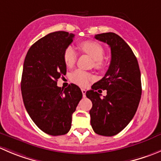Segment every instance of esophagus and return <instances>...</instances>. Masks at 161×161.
Returning a JSON list of instances; mask_svg holds the SVG:
<instances>
[{
	"mask_svg": "<svg viewBox=\"0 0 161 161\" xmlns=\"http://www.w3.org/2000/svg\"><path fill=\"white\" fill-rule=\"evenodd\" d=\"M81 90H82V95H83V97H86V90L84 88L81 89Z\"/></svg>",
	"mask_w": 161,
	"mask_h": 161,
	"instance_id": "1",
	"label": "esophagus"
}]
</instances>
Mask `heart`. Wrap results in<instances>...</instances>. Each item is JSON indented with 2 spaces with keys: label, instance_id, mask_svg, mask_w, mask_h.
Returning a JSON list of instances; mask_svg holds the SVG:
<instances>
[{
  "label": "heart",
  "instance_id": "heart-1",
  "mask_svg": "<svg viewBox=\"0 0 161 161\" xmlns=\"http://www.w3.org/2000/svg\"><path fill=\"white\" fill-rule=\"evenodd\" d=\"M81 51L88 54L94 60V67L97 69H103L104 68V62L103 57L104 50L99 43L93 41H85L79 45ZM77 53L74 48L68 46L64 52V61L68 67H72L76 61ZM71 81L82 86H86L93 79L91 74L82 70H76L71 74Z\"/></svg>",
  "mask_w": 161,
  "mask_h": 161
}]
</instances>
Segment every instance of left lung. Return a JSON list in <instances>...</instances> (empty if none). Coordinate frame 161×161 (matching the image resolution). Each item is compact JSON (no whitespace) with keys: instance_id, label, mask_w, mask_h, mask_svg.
Returning a JSON list of instances; mask_svg holds the SVG:
<instances>
[{"instance_id":"1","label":"left lung","mask_w":161,"mask_h":161,"mask_svg":"<svg viewBox=\"0 0 161 161\" xmlns=\"http://www.w3.org/2000/svg\"><path fill=\"white\" fill-rule=\"evenodd\" d=\"M94 37L108 45L112 58L104 77L86 93L93 104L90 124L97 135L113 136L128 125L138 109L142 95L141 72L132 49L118 34L103 33ZM99 88L107 90L105 97L101 98L96 91Z\"/></svg>"}]
</instances>
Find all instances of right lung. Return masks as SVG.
<instances>
[{
    "mask_svg": "<svg viewBox=\"0 0 161 161\" xmlns=\"http://www.w3.org/2000/svg\"><path fill=\"white\" fill-rule=\"evenodd\" d=\"M75 35L66 31L50 33L31 46L26 53L21 79L25 108L31 119L49 135H63L71 127L72 114L82 97L80 88L70 84L57 86L66 75L64 52Z\"/></svg>",
    "mask_w": 161,
    "mask_h": 161,
    "instance_id": "1",
    "label": "right lung"
}]
</instances>
